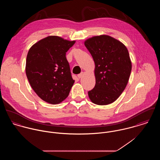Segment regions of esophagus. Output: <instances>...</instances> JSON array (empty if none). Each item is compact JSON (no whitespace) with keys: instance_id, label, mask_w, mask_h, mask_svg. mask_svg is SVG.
Instances as JSON below:
<instances>
[{"instance_id":"esophagus-1","label":"esophagus","mask_w":160,"mask_h":160,"mask_svg":"<svg viewBox=\"0 0 160 160\" xmlns=\"http://www.w3.org/2000/svg\"><path fill=\"white\" fill-rule=\"evenodd\" d=\"M84 72H81L79 74H78V77L80 79V78H81L84 76Z\"/></svg>"}]
</instances>
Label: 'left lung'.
Segmentation results:
<instances>
[{
    "mask_svg": "<svg viewBox=\"0 0 160 160\" xmlns=\"http://www.w3.org/2000/svg\"><path fill=\"white\" fill-rule=\"evenodd\" d=\"M84 45L95 63V85L88 92L92 102L107 105L116 101L129 79L132 63L127 47L108 35L95 36L86 39Z\"/></svg>",
    "mask_w": 160,
    "mask_h": 160,
    "instance_id": "8db88e82",
    "label": "left lung"
}]
</instances>
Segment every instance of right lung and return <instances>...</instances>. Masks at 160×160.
<instances>
[{
    "instance_id": "right-lung-1",
    "label": "right lung",
    "mask_w": 160,
    "mask_h": 160,
    "mask_svg": "<svg viewBox=\"0 0 160 160\" xmlns=\"http://www.w3.org/2000/svg\"><path fill=\"white\" fill-rule=\"evenodd\" d=\"M57 36H49L29 48L26 74L36 93L50 104H58L68 96L74 83L66 52L75 44Z\"/></svg>"
}]
</instances>
